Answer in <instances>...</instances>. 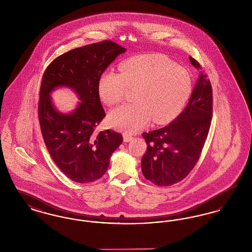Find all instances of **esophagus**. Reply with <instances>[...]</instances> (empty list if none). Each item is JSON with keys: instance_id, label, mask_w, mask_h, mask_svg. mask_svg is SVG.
Wrapping results in <instances>:
<instances>
[{"instance_id": "1", "label": "esophagus", "mask_w": 252, "mask_h": 252, "mask_svg": "<svg viewBox=\"0 0 252 252\" xmlns=\"http://www.w3.org/2000/svg\"><path fill=\"white\" fill-rule=\"evenodd\" d=\"M132 140H133V137H132V136L128 135V134H124V142L128 143V142H130Z\"/></svg>"}]
</instances>
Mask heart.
Instances as JSON below:
<instances>
[{
	"label": "heart",
	"mask_w": 252,
	"mask_h": 252,
	"mask_svg": "<svg viewBox=\"0 0 252 252\" xmlns=\"http://www.w3.org/2000/svg\"><path fill=\"white\" fill-rule=\"evenodd\" d=\"M119 72L108 70L98 81L101 98L108 105L122 102L127 89H136L135 103L126 104L109 113V123L127 133H135L151 119L155 124L173 120L192 93L188 72L165 56H134L119 65Z\"/></svg>",
	"instance_id": "heart-1"
}]
</instances>
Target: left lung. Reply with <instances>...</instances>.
Here are the masks:
<instances>
[{
	"label": "left lung",
	"instance_id": "obj_1",
	"mask_svg": "<svg viewBox=\"0 0 252 252\" xmlns=\"http://www.w3.org/2000/svg\"><path fill=\"white\" fill-rule=\"evenodd\" d=\"M189 60L193 67L201 69L192 57ZM212 116V85L207 75L200 72L180 115L162 128L143 133L147 144L142 158L144 178L158 186H171L185 179L200 157Z\"/></svg>",
	"mask_w": 252,
	"mask_h": 252
}]
</instances>
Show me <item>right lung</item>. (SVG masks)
<instances>
[{
  "mask_svg": "<svg viewBox=\"0 0 252 252\" xmlns=\"http://www.w3.org/2000/svg\"><path fill=\"white\" fill-rule=\"evenodd\" d=\"M126 49L111 40L73 49L51 62L43 73L38 101V119L49 154L70 180L88 183L108 170L112 153L123 143L118 132H94L106 116L98 81L108 65ZM60 86L72 88L81 102L70 114L54 108L50 94Z\"/></svg>",
  "mask_w": 252,
  "mask_h": 252,
  "instance_id": "1",
  "label": "right lung"
}]
</instances>
